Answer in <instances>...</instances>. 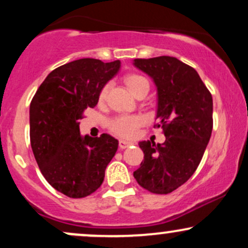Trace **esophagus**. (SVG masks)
<instances>
[{
	"mask_svg": "<svg viewBox=\"0 0 248 248\" xmlns=\"http://www.w3.org/2000/svg\"><path fill=\"white\" fill-rule=\"evenodd\" d=\"M133 142H129V141H124V140H120L119 141V148L120 149H126L129 146H132Z\"/></svg>",
	"mask_w": 248,
	"mask_h": 248,
	"instance_id": "obj_1",
	"label": "esophagus"
}]
</instances>
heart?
<instances>
[{
	"instance_id": "b5f03b06",
	"label": "heart",
	"mask_w": 248,
	"mask_h": 248,
	"mask_svg": "<svg viewBox=\"0 0 248 248\" xmlns=\"http://www.w3.org/2000/svg\"><path fill=\"white\" fill-rule=\"evenodd\" d=\"M124 84L128 87V90L133 93L134 95L138 94L140 91L143 88H149V82L144 77L140 75H127L124 77ZM108 86L102 87L100 91V94H99V99L100 101L104 100L106 98ZM142 119L140 116L136 115H119L116 118L110 119L108 121V128L113 134L115 135L121 136V138H133L138 132V128L142 124Z\"/></svg>"
}]
</instances>
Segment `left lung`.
<instances>
[{
	"label": "left lung",
	"instance_id": "left-lung-1",
	"mask_svg": "<svg viewBox=\"0 0 248 248\" xmlns=\"http://www.w3.org/2000/svg\"><path fill=\"white\" fill-rule=\"evenodd\" d=\"M134 65L152 77L157 87L156 127L166 141H142L144 154L134 171L138 183L153 193L172 192L193 175L212 133V95L193 67L175 57L134 59Z\"/></svg>",
	"mask_w": 248,
	"mask_h": 248
}]
</instances>
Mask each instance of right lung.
<instances>
[{
    "label": "right lung",
    "mask_w": 248,
    "mask_h": 248,
    "mask_svg": "<svg viewBox=\"0 0 248 248\" xmlns=\"http://www.w3.org/2000/svg\"><path fill=\"white\" fill-rule=\"evenodd\" d=\"M120 69V61L82 58L57 67L30 104V142L44 178L57 191L82 198L100 187L119 142L108 134L82 136L79 120Z\"/></svg>",
    "instance_id": "obj_1"
}]
</instances>
